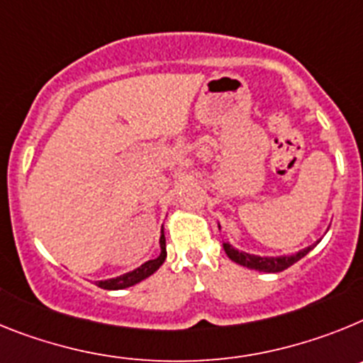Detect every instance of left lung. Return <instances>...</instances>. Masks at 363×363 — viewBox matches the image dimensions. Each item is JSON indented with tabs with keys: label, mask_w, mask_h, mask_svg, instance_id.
Segmentation results:
<instances>
[{
	"label": "left lung",
	"mask_w": 363,
	"mask_h": 363,
	"mask_svg": "<svg viewBox=\"0 0 363 363\" xmlns=\"http://www.w3.org/2000/svg\"><path fill=\"white\" fill-rule=\"evenodd\" d=\"M220 230V225H219ZM316 241L311 247L303 248V250L296 252V254H291V256H276V257H267V256H256V254H248V252H239L238 248H234L230 242H223V248H225L226 256L230 257L232 261H235L241 267H247V269L252 270H259V272H281V270L289 269L291 264H294L296 261H299L301 257H305L308 252L313 250L316 247Z\"/></svg>",
	"instance_id": "left-lung-1"
}]
</instances>
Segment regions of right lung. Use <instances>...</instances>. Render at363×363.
<instances>
[{
    "label": "right lung",
    "mask_w": 363,
    "mask_h": 363,
    "mask_svg": "<svg viewBox=\"0 0 363 363\" xmlns=\"http://www.w3.org/2000/svg\"><path fill=\"white\" fill-rule=\"evenodd\" d=\"M160 254L155 259L146 261L144 264H140L138 269L131 270L128 274H122V276L111 277V279H104V281H96V285L100 289H106V291H121V289H128V286H133L137 283H140L143 279L150 277L151 274L159 270L160 264L166 259V238H164V232H160Z\"/></svg>",
    "instance_id": "obj_1"
}]
</instances>
